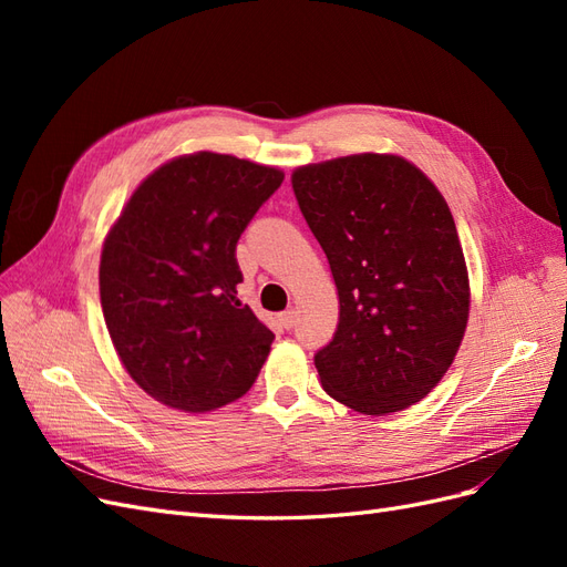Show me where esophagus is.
Returning a JSON list of instances; mask_svg holds the SVG:
<instances>
[{
    "label": "esophagus",
    "instance_id": "1",
    "mask_svg": "<svg viewBox=\"0 0 567 567\" xmlns=\"http://www.w3.org/2000/svg\"><path fill=\"white\" fill-rule=\"evenodd\" d=\"M296 321H298V312L296 310H286V312L279 315V323L284 326V329H288V331L293 329Z\"/></svg>",
    "mask_w": 567,
    "mask_h": 567
}]
</instances>
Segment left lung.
Here are the masks:
<instances>
[{"label": "left lung", "mask_w": 567, "mask_h": 567, "mask_svg": "<svg viewBox=\"0 0 567 567\" xmlns=\"http://www.w3.org/2000/svg\"><path fill=\"white\" fill-rule=\"evenodd\" d=\"M290 182L340 300L333 340L315 354L323 390L369 416L421 402L468 323L447 203L419 167L379 153L305 165Z\"/></svg>", "instance_id": "obj_1"}]
</instances>
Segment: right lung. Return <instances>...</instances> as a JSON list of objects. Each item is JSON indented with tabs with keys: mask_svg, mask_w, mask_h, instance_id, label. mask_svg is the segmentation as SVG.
Listing matches in <instances>:
<instances>
[{
	"mask_svg": "<svg viewBox=\"0 0 567 567\" xmlns=\"http://www.w3.org/2000/svg\"><path fill=\"white\" fill-rule=\"evenodd\" d=\"M284 173L200 151L169 161L132 194L99 267L120 362L142 390L182 411L241 398L274 333L236 298V244Z\"/></svg>",
	"mask_w": 567,
	"mask_h": 567,
	"instance_id": "obj_1",
	"label": "right lung"
}]
</instances>
